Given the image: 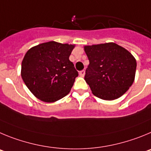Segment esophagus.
Listing matches in <instances>:
<instances>
[{
    "label": "esophagus",
    "mask_w": 151,
    "mask_h": 151,
    "mask_svg": "<svg viewBox=\"0 0 151 151\" xmlns=\"http://www.w3.org/2000/svg\"><path fill=\"white\" fill-rule=\"evenodd\" d=\"M79 74H80V76H81V77H84V75H85V70H81V71L79 72Z\"/></svg>",
    "instance_id": "1"
}]
</instances>
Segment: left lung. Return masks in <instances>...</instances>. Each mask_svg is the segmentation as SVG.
<instances>
[{
  "instance_id": "8db88e82",
  "label": "left lung",
  "mask_w": 151,
  "mask_h": 151,
  "mask_svg": "<svg viewBox=\"0 0 151 151\" xmlns=\"http://www.w3.org/2000/svg\"><path fill=\"white\" fill-rule=\"evenodd\" d=\"M89 65L84 79L94 96L114 100L134 82L136 60L128 50L114 43L84 47Z\"/></svg>"
}]
</instances>
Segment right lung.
Wrapping results in <instances>:
<instances>
[{
    "label": "right lung",
    "mask_w": 151,
    "mask_h": 151,
    "mask_svg": "<svg viewBox=\"0 0 151 151\" xmlns=\"http://www.w3.org/2000/svg\"><path fill=\"white\" fill-rule=\"evenodd\" d=\"M74 47L50 41L28 50L22 62L21 76L35 97L54 102L68 94L78 76L69 60Z\"/></svg>",
    "instance_id": "1"
}]
</instances>
